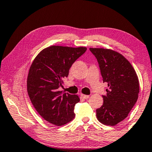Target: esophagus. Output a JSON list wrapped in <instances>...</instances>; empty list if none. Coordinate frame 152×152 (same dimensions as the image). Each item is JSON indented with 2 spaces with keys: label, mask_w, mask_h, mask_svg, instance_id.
I'll return each mask as SVG.
<instances>
[{
  "label": "esophagus",
  "mask_w": 152,
  "mask_h": 152,
  "mask_svg": "<svg viewBox=\"0 0 152 152\" xmlns=\"http://www.w3.org/2000/svg\"><path fill=\"white\" fill-rule=\"evenodd\" d=\"M81 97L84 99H88L89 98V96H87V95H84V94H81Z\"/></svg>",
  "instance_id": "1"
}]
</instances>
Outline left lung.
I'll use <instances>...</instances> for the list:
<instances>
[{
	"label": "left lung",
	"instance_id": "obj_1",
	"mask_svg": "<svg viewBox=\"0 0 152 152\" xmlns=\"http://www.w3.org/2000/svg\"><path fill=\"white\" fill-rule=\"evenodd\" d=\"M99 63L103 83H108L104 103L96 110L100 123L115 126L128 117L137 102L139 82L132 65L117 52L102 48H90Z\"/></svg>",
	"mask_w": 152,
	"mask_h": 152
}]
</instances>
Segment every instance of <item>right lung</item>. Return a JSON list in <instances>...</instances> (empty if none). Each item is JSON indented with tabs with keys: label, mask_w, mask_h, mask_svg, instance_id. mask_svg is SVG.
I'll list each match as a JSON object with an SVG mask.
<instances>
[{
	"label": "right lung",
	"mask_w": 152,
	"mask_h": 152,
	"mask_svg": "<svg viewBox=\"0 0 152 152\" xmlns=\"http://www.w3.org/2000/svg\"><path fill=\"white\" fill-rule=\"evenodd\" d=\"M86 50V47L51 46L42 50L31 65L27 77L28 96L40 116L53 125L63 126L75 117L74 106L79 97L58 89L72 64Z\"/></svg>",
	"instance_id": "obj_1"
}]
</instances>
